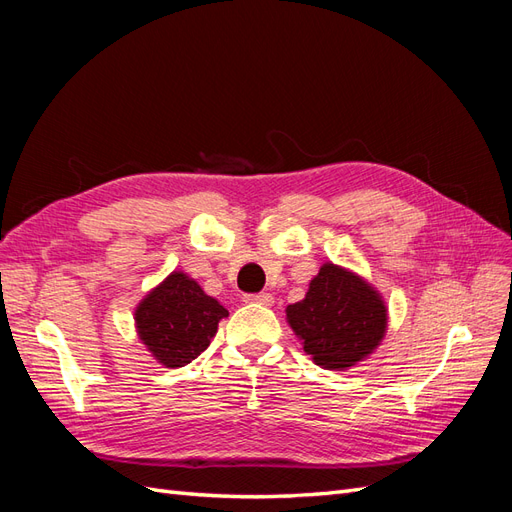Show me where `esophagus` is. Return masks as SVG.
Wrapping results in <instances>:
<instances>
[{
  "label": "esophagus",
  "instance_id": "obj_1",
  "mask_svg": "<svg viewBox=\"0 0 512 512\" xmlns=\"http://www.w3.org/2000/svg\"><path fill=\"white\" fill-rule=\"evenodd\" d=\"M245 303H258V305H273V297L269 292H260V294H245L243 297Z\"/></svg>",
  "mask_w": 512,
  "mask_h": 512
}]
</instances>
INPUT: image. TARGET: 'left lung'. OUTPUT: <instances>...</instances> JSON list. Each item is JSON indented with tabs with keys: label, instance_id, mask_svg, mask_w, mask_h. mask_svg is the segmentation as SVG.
Segmentation results:
<instances>
[{
	"label": "left lung",
	"instance_id": "8db88e82",
	"mask_svg": "<svg viewBox=\"0 0 512 512\" xmlns=\"http://www.w3.org/2000/svg\"><path fill=\"white\" fill-rule=\"evenodd\" d=\"M303 350L324 369H348L378 348L386 333V307L380 294L359 275L322 265L305 299L286 307Z\"/></svg>",
	"mask_w": 512,
	"mask_h": 512
}]
</instances>
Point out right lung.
<instances>
[{"label":"right lung","mask_w":512,"mask_h":512,"mask_svg":"<svg viewBox=\"0 0 512 512\" xmlns=\"http://www.w3.org/2000/svg\"><path fill=\"white\" fill-rule=\"evenodd\" d=\"M226 316L228 309L181 271L170 273L134 312L138 337L166 367H183L205 352Z\"/></svg>","instance_id":"1"}]
</instances>
